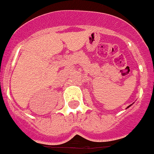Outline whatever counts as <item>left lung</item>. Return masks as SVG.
Segmentation results:
<instances>
[{
	"label": "left lung",
	"instance_id": "8db88e82",
	"mask_svg": "<svg viewBox=\"0 0 154 154\" xmlns=\"http://www.w3.org/2000/svg\"><path fill=\"white\" fill-rule=\"evenodd\" d=\"M129 107H127V108H129Z\"/></svg>",
	"mask_w": 154,
	"mask_h": 154
}]
</instances>
